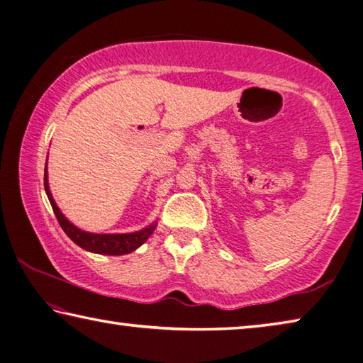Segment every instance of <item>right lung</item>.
<instances>
[{"mask_svg": "<svg viewBox=\"0 0 363 363\" xmlns=\"http://www.w3.org/2000/svg\"><path fill=\"white\" fill-rule=\"evenodd\" d=\"M45 190L49 199V203H51L54 214L59 220L60 227H62L64 232L69 235L73 243H77L78 247H82L86 251H91V253L97 255H108V256H121L128 255L131 251L138 250L140 245L145 243L147 238H149L153 230H155L157 223H152L150 225L144 227V229L131 232V233H93L78 229L77 225H73L69 219H67L62 211L59 210L56 201L52 199L51 190H49V182H48V167L45 168Z\"/></svg>", "mask_w": 363, "mask_h": 363, "instance_id": "1", "label": "right lung"}]
</instances>
